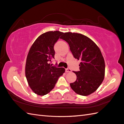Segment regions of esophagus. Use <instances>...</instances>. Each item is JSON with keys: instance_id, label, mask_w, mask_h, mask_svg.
Segmentation results:
<instances>
[{"instance_id": "esophagus-1", "label": "esophagus", "mask_w": 124, "mask_h": 124, "mask_svg": "<svg viewBox=\"0 0 124 124\" xmlns=\"http://www.w3.org/2000/svg\"><path fill=\"white\" fill-rule=\"evenodd\" d=\"M65 72H71V70L69 69V68H67V69H65Z\"/></svg>"}]
</instances>
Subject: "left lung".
Returning a JSON list of instances; mask_svg holds the SVG:
<instances>
[{"mask_svg": "<svg viewBox=\"0 0 124 124\" xmlns=\"http://www.w3.org/2000/svg\"><path fill=\"white\" fill-rule=\"evenodd\" d=\"M67 42L75 59H80V70L70 86L77 94L87 96L95 92L105 75V62L97 45L86 36L75 32H65L60 38Z\"/></svg>", "mask_w": 124, "mask_h": 124, "instance_id": "left-lung-1", "label": "left lung"}]
</instances>
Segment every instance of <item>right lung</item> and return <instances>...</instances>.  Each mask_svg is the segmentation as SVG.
<instances>
[{"instance_id": "obj_1", "label": "right lung", "mask_w": 124, "mask_h": 124, "mask_svg": "<svg viewBox=\"0 0 124 124\" xmlns=\"http://www.w3.org/2000/svg\"><path fill=\"white\" fill-rule=\"evenodd\" d=\"M64 32L48 31L35 40L27 55L25 74L28 83L37 95L44 96L54 89L65 69L52 66L54 59V45Z\"/></svg>"}]
</instances>
